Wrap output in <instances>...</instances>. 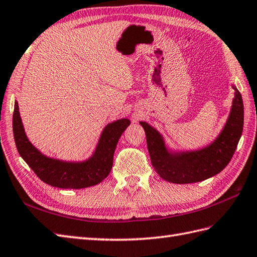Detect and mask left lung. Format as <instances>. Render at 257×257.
Segmentation results:
<instances>
[{"mask_svg": "<svg viewBox=\"0 0 257 257\" xmlns=\"http://www.w3.org/2000/svg\"><path fill=\"white\" fill-rule=\"evenodd\" d=\"M233 89L232 106L225 127L212 144L202 150L169 152L159 131L140 121L146 131L151 162L161 178L179 185L199 182L219 174L228 165L241 138L244 119L241 93Z\"/></svg>", "mask_w": 257, "mask_h": 257, "instance_id": "left-lung-1", "label": "left lung"}]
</instances>
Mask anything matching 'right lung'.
Returning a JSON list of instances; mask_svg holds the SVG:
<instances>
[{"label": "right lung", "mask_w": 257, "mask_h": 257, "mask_svg": "<svg viewBox=\"0 0 257 257\" xmlns=\"http://www.w3.org/2000/svg\"><path fill=\"white\" fill-rule=\"evenodd\" d=\"M129 124L130 120L126 118L108 123L102 131L95 152L89 160L78 163L63 162L43 155L30 143L25 134L16 101L13 114V133L23 160L43 182L62 189L88 188L106 178L113 166L118 140Z\"/></svg>", "instance_id": "add662e5"}]
</instances>
